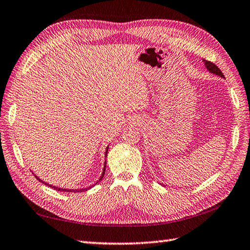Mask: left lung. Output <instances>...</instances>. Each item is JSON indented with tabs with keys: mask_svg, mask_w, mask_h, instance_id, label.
<instances>
[{
	"mask_svg": "<svg viewBox=\"0 0 250 250\" xmlns=\"http://www.w3.org/2000/svg\"><path fill=\"white\" fill-rule=\"evenodd\" d=\"M204 62V63H205V67L207 68V70L210 72V73H213V75H216V76H219V77H221V78H224V76H223V73L221 72V70L219 69V68L214 65L213 62H208V61H203ZM163 187H165V185L163 184Z\"/></svg>",
	"mask_w": 250,
	"mask_h": 250,
	"instance_id": "left-lung-1",
	"label": "left lung"
}]
</instances>
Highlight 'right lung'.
<instances>
[{
	"mask_svg": "<svg viewBox=\"0 0 250 250\" xmlns=\"http://www.w3.org/2000/svg\"><path fill=\"white\" fill-rule=\"evenodd\" d=\"M107 153H108V146H107L106 147V151H105V157L107 156ZM105 170H106V160H105V163H104V168H103V172H102V174H101V177H100V179H99V181H97V182H95V184H93L92 187H87V188H77V189H72V188H57V187H54V185H51V184H48V183H45L44 182V181H42L40 178L39 177H37L36 174H34V177H36L39 181H40V182H42V183H44L45 185H47V187H50V188H54V189H56V190H60V192H75V193H77V192H84V190H87V189H90L91 188H93L94 187V185H96L97 183L100 182V181L103 179V177H104V174H105Z\"/></svg>",
	"mask_w": 250,
	"mask_h": 250,
	"instance_id": "obj_1",
	"label": "right lung"
}]
</instances>
